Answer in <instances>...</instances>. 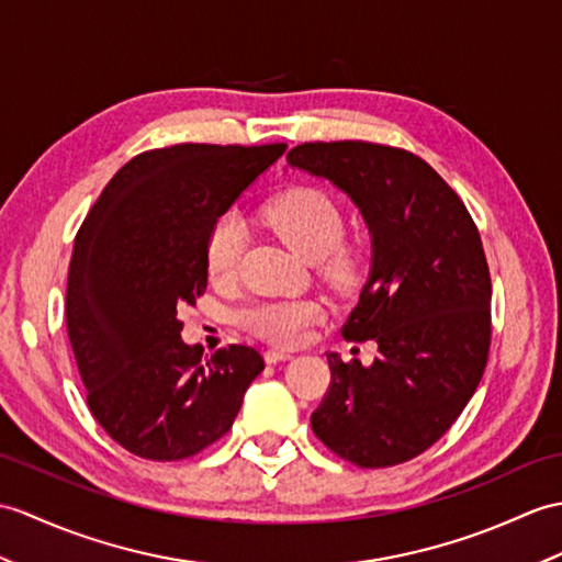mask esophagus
Here are the masks:
<instances>
[{"instance_id":"esophagus-1","label":"esophagus","mask_w":562,"mask_h":562,"mask_svg":"<svg viewBox=\"0 0 562 562\" xmlns=\"http://www.w3.org/2000/svg\"><path fill=\"white\" fill-rule=\"evenodd\" d=\"M263 359H266V363H280V361L292 359V355H286V351H280V349H268Z\"/></svg>"}]
</instances>
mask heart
Here are the masks:
<instances>
[{
	"label": "heart",
	"instance_id": "b5f03b06",
	"mask_svg": "<svg viewBox=\"0 0 562 562\" xmlns=\"http://www.w3.org/2000/svg\"><path fill=\"white\" fill-rule=\"evenodd\" d=\"M266 225L308 263H318L323 276L337 286L355 280L357 258L342 249L345 222L340 207L318 189L299 187L280 193L263 207ZM246 249V225L239 215H222L205 239V270L215 282L237 278ZM323 316L318 302L284 299L258 302L239 313V323L256 337L272 345L292 347L306 337V330Z\"/></svg>",
	"mask_w": 562,
	"mask_h": 562
}]
</instances>
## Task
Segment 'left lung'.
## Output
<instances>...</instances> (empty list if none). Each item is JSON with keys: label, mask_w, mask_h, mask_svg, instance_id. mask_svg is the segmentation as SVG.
<instances>
[{"label": "left lung", "mask_w": 562, "mask_h": 562, "mask_svg": "<svg viewBox=\"0 0 562 562\" xmlns=\"http://www.w3.org/2000/svg\"><path fill=\"white\" fill-rule=\"evenodd\" d=\"M286 165L357 205L371 268L342 328L375 342L371 367L328 351L311 428L342 460L378 469L428 450L472 400L491 345V276L460 195L416 155L363 140L304 143Z\"/></svg>", "instance_id": "1"}]
</instances>
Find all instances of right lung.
Listing matches in <instances>:
<instances>
[{"instance_id": "right-lung-1", "label": "right lung", "mask_w": 562, "mask_h": 562, "mask_svg": "<svg viewBox=\"0 0 562 562\" xmlns=\"http://www.w3.org/2000/svg\"><path fill=\"white\" fill-rule=\"evenodd\" d=\"M284 150L181 143L136 155L76 234L67 328L88 407L143 460H184L225 436L266 369L241 345L203 361V349L181 340L177 308L205 292L217 217Z\"/></svg>"}]
</instances>
